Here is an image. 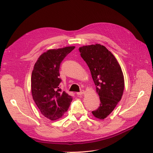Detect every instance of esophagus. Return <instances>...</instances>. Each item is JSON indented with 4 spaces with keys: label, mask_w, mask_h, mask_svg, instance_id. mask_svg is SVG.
Returning <instances> with one entry per match:
<instances>
[{
    "label": "esophagus",
    "mask_w": 153,
    "mask_h": 153,
    "mask_svg": "<svg viewBox=\"0 0 153 153\" xmlns=\"http://www.w3.org/2000/svg\"><path fill=\"white\" fill-rule=\"evenodd\" d=\"M84 93H85V91L82 90V91H80V92L77 93V95H83Z\"/></svg>",
    "instance_id": "esophagus-1"
}]
</instances>
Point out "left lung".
Instances as JSON below:
<instances>
[{
  "mask_svg": "<svg viewBox=\"0 0 153 153\" xmlns=\"http://www.w3.org/2000/svg\"><path fill=\"white\" fill-rule=\"evenodd\" d=\"M96 85L100 106L92 112L96 118L104 120L111 113L122 99L124 77L118 62L107 48L100 44L79 48Z\"/></svg>",
  "mask_w": 153,
  "mask_h": 153,
  "instance_id": "obj_1",
  "label": "left lung"
}]
</instances>
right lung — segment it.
Masks as SVG:
<instances>
[{"instance_id":"right-lung-1","label":"right lung","mask_w":153,"mask_h":153,"mask_svg":"<svg viewBox=\"0 0 153 153\" xmlns=\"http://www.w3.org/2000/svg\"><path fill=\"white\" fill-rule=\"evenodd\" d=\"M74 48L71 46L48 50L38 58L32 71V97L42 114L53 121L62 117L72 100L71 96L59 88V69L62 61Z\"/></svg>"}]
</instances>
